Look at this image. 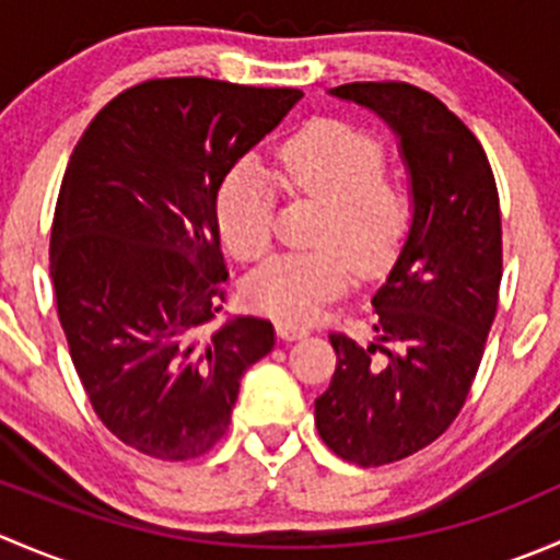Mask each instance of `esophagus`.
Listing matches in <instances>:
<instances>
[{"instance_id": "esophagus-1", "label": "esophagus", "mask_w": 560, "mask_h": 560, "mask_svg": "<svg viewBox=\"0 0 560 560\" xmlns=\"http://www.w3.org/2000/svg\"><path fill=\"white\" fill-rule=\"evenodd\" d=\"M276 332H279L281 341H301V338L308 336L306 327L292 325V322H279V325H276Z\"/></svg>"}]
</instances>
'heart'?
<instances>
[{
	"label": "heart",
	"mask_w": 560,
	"mask_h": 560,
	"mask_svg": "<svg viewBox=\"0 0 560 560\" xmlns=\"http://www.w3.org/2000/svg\"><path fill=\"white\" fill-rule=\"evenodd\" d=\"M276 178L292 195L322 202L312 252L270 257L246 279V298L259 312L308 322L352 281V262L380 273L393 262L411 222V191L385 173V151L363 129L341 118L303 124L276 154ZM273 195L265 173L241 162L222 178L213 219L224 246L254 259L270 246Z\"/></svg>",
	"instance_id": "b5f03b06"
}]
</instances>
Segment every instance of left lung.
<instances>
[{
  "label": "left lung",
  "instance_id": "left-lung-1",
  "mask_svg": "<svg viewBox=\"0 0 560 560\" xmlns=\"http://www.w3.org/2000/svg\"><path fill=\"white\" fill-rule=\"evenodd\" d=\"M327 94L380 116L409 175V230L371 298L374 341L332 332L336 374L314 400L332 453L385 466L436 442L477 376L499 306V189L479 140L433 94L409 83H347Z\"/></svg>",
  "mask_w": 560,
  "mask_h": 560
}]
</instances>
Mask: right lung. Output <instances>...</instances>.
Listing matches in <instances>:
<instances>
[{
    "instance_id": "add662e5",
    "label": "right lung",
    "mask_w": 560,
    "mask_h": 560,
    "mask_svg": "<svg viewBox=\"0 0 560 560\" xmlns=\"http://www.w3.org/2000/svg\"><path fill=\"white\" fill-rule=\"evenodd\" d=\"M301 89L145 81L78 140L50 230V281L81 385L127 447L200 457L228 433L241 376L273 349L259 316L222 312L213 197L301 103Z\"/></svg>"
}]
</instances>
